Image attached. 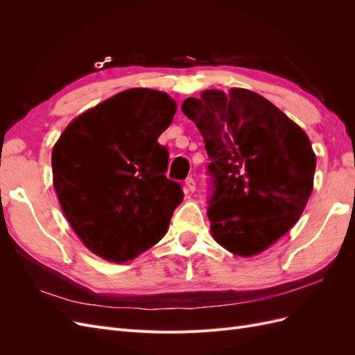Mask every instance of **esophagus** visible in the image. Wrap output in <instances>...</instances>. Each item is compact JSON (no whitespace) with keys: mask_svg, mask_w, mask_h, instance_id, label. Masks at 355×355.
<instances>
[{"mask_svg":"<svg viewBox=\"0 0 355 355\" xmlns=\"http://www.w3.org/2000/svg\"><path fill=\"white\" fill-rule=\"evenodd\" d=\"M185 187H187V191L188 192H194L196 191V180L192 179V178H187V180H185Z\"/></svg>","mask_w":355,"mask_h":355,"instance_id":"1","label":"esophagus"}]
</instances>
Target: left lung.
<instances>
[{"instance_id":"obj_1","label":"left lung","mask_w":355,"mask_h":355,"mask_svg":"<svg viewBox=\"0 0 355 355\" xmlns=\"http://www.w3.org/2000/svg\"><path fill=\"white\" fill-rule=\"evenodd\" d=\"M182 112L196 123L210 164L207 216L239 256L268 249L293 227L313 191L315 154L305 132L261 94L206 90Z\"/></svg>"}]
</instances>
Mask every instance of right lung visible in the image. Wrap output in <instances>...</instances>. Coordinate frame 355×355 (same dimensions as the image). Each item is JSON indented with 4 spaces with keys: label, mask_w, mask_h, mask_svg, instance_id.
I'll list each match as a JSON object with an SVG mask.
<instances>
[{
    "label": "right lung",
    "mask_w": 355,
    "mask_h": 355,
    "mask_svg": "<svg viewBox=\"0 0 355 355\" xmlns=\"http://www.w3.org/2000/svg\"><path fill=\"white\" fill-rule=\"evenodd\" d=\"M175 112L163 92L124 90L75 118L53 148L60 207L106 261H130L157 244L184 198L164 175L168 151L158 144Z\"/></svg>",
    "instance_id": "add662e5"
}]
</instances>
